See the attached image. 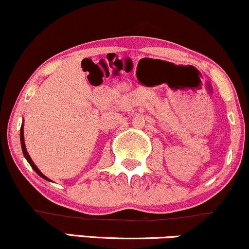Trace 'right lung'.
I'll list each match as a JSON object with an SVG mask.
<instances>
[{"instance_id": "add662e5", "label": "right lung", "mask_w": 249, "mask_h": 249, "mask_svg": "<svg viewBox=\"0 0 249 249\" xmlns=\"http://www.w3.org/2000/svg\"><path fill=\"white\" fill-rule=\"evenodd\" d=\"M24 132H23V125H22L21 126V134H19V137H21V146H22V151H23V154H24V157H25V159H27L28 160V162H29L30 164V166L34 168V171H35V172L38 174V176H41L43 179H45V180H48V181H51V180H49L47 178V177L44 176V174H43L41 171L38 170V168H37V166L35 164H34V161H33V159L30 158V156L29 154H28V152H27V148H25V144H24V134H23Z\"/></svg>"}]
</instances>
